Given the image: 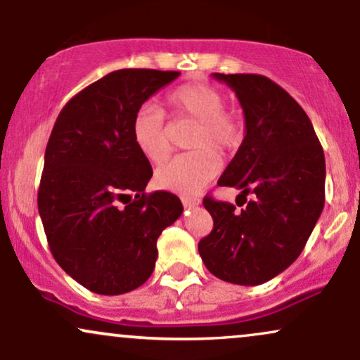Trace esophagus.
<instances>
[{
    "instance_id": "esophagus-1",
    "label": "esophagus",
    "mask_w": 360,
    "mask_h": 360,
    "mask_svg": "<svg viewBox=\"0 0 360 360\" xmlns=\"http://www.w3.org/2000/svg\"><path fill=\"white\" fill-rule=\"evenodd\" d=\"M181 201H183L186 208H191V206L200 205V200H196V198H189V196H181Z\"/></svg>"
}]
</instances>
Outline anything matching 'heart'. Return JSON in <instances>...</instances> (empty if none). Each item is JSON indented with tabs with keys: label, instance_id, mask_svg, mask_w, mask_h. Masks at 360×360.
<instances>
[{
	"label": "heart",
	"instance_id": "heart-1",
	"mask_svg": "<svg viewBox=\"0 0 360 360\" xmlns=\"http://www.w3.org/2000/svg\"><path fill=\"white\" fill-rule=\"evenodd\" d=\"M167 103L179 117L198 122L191 147L200 150L177 155L155 172L159 188L181 194H194L220 171V160L210 148L229 154L242 143L243 122L233 110H225V96L206 82H188L169 93ZM131 137L150 162L160 164L171 152L166 117L154 105H143L131 122Z\"/></svg>",
	"mask_w": 360,
	"mask_h": 360
}]
</instances>
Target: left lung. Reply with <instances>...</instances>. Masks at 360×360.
<instances>
[{
	"label": "left lung",
	"mask_w": 360,
	"mask_h": 360,
	"mask_svg": "<svg viewBox=\"0 0 360 360\" xmlns=\"http://www.w3.org/2000/svg\"><path fill=\"white\" fill-rule=\"evenodd\" d=\"M213 77L235 91L245 118V137L218 184L254 198L235 212L206 196L213 230L198 250L218 279L257 286L288 269L315 229L325 205L323 148L304 110L269 77Z\"/></svg>",
	"instance_id": "obj_1"
}]
</instances>
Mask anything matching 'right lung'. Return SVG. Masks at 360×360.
Instances as JSON below:
<instances>
[{
    "label": "right lung",
    "mask_w": 360,
    "mask_h": 360,
    "mask_svg": "<svg viewBox=\"0 0 360 360\" xmlns=\"http://www.w3.org/2000/svg\"><path fill=\"white\" fill-rule=\"evenodd\" d=\"M179 74H106L77 93L52 128L39 213L57 264L98 295L142 286L155 267L157 238L183 213L176 194H146L152 167L131 137L137 110Z\"/></svg>",
    "instance_id": "obj_1"
}]
</instances>
